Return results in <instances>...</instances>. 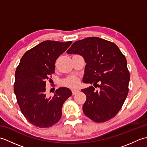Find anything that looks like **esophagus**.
<instances>
[{
    "label": "esophagus",
    "mask_w": 147,
    "mask_h": 147,
    "mask_svg": "<svg viewBox=\"0 0 147 147\" xmlns=\"http://www.w3.org/2000/svg\"><path fill=\"white\" fill-rule=\"evenodd\" d=\"M77 93H78V90H72V94H73V95H76Z\"/></svg>",
    "instance_id": "1"
}]
</instances>
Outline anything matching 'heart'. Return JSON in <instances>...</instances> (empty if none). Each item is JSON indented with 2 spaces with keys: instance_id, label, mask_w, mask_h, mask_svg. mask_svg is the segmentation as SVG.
<instances>
[{
  "instance_id": "heart-1",
  "label": "heart",
  "mask_w": 147,
  "mask_h": 147,
  "mask_svg": "<svg viewBox=\"0 0 147 147\" xmlns=\"http://www.w3.org/2000/svg\"><path fill=\"white\" fill-rule=\"evenodd\" d=\"M80 80L76 76H69L61 82V85L69 88L74 89L76 88L79 85Z\"/></svg>"
}]
</instances>
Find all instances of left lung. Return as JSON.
Instances as JSON below:
<instances>
[{"label": "left lung", "mask_w": 147, "mask_h": 147, "mask_svg": "<svg viewBox=\"0 0 147 147\" xmlns=\"http://www.w3.org/2000/svg\"><path fill=\"white\" fill-rule=\"evenodd\" d=\"M67 53L83 57L86 63L83 83L100 88L98 91L93 86L82 90L86 96L83 106L84 114L96 123L113 118L120 111L129 91L130 75L125 56L115 43L98 37L76 41Z\"/></svg>", "instance_id": "8db88e82"}]
</instances>
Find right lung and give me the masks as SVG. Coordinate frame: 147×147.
<instances>
[{
    "label": "right lung",
    "instance_id": "right-lung-1",
    "mask_svg": "<svg viewBox=\"0 0 147 147\" xmlns=\"http://www.w3.org/2000/svg\"><path fill=\"white\" fill-rule=\"evenodd\" d=\"M71 43L42 42L23 55L16 71L14 90L21 111L29 123L40 128L60 120L64 102L72 95L65 87L57 89L53 96L48 97L45 93L46 82L55 72L56 60Z\"/></svg>",
    "mask_w": 147,
    "mask_h": 147
}]
</instances>
